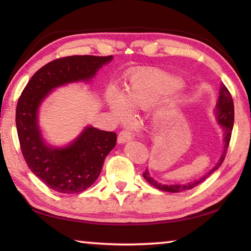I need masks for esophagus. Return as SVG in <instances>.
<instances>
[{"mask_svg": "<svg viewBox=\"0 0 251 251\" xmlns=\"http://www.w3.org/2000/svg\"><path fill=\"white\" fill-rule=\"evenodd\" d=\"M132 138V134L131 131L129 130H122L119 136H117V141H119L120 143H124V142H127L129 141Z\"/></svg>", "mask_w": 251, "mask_h": 251, "instance_id": "esophagus-1", "label": "esophagus"}]
</instances>
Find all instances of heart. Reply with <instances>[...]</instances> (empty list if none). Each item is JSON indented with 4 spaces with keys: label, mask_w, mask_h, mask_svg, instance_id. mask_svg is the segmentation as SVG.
<instances>
[{
    "label": "heart",
    "mask_w": 251,
    "mask_h": 251,
    "mask_svg": "<svg viewBox=\"0 0 251 251\" xmlns=\"http://www.w3.org/2000/svg\"><path fill=\"white\" fill-rule=\"evenodd\" d=\"M181 82L170 78L154 69H136L127 78L124 94L110 90L106 101L113 114L122 121L129 117L130 111H147L178 92ZM182 101L174 99L159 106L155 114L157 125L165 126L172 123L178 115Z\"/></svg>",
    "instance_id": "obj_1"
}]
</instances>
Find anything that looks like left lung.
Segmentation results:
<instances>
[{
    "label": "left lung",
    "instance_id": "8db88e82",
    "mask_svg": "<svg viewBox=\"0 0 251 251\" xmlns=\"http://www.w3.org/2000/svg\"><path fill=\"white\" fill-rule=\"evenodd\" d=\"M215 113H216V117H217L218 122H219V124L222 126L223 132H225V147H223V151H222V154L220 156V159L215 165L214 168L209 170V172H208L205 176H202V177L199 181H194V182H190V183H186V184H169V185L161 184V183L156 182V181L151 177L148 170H146V172L143 173V178H145L151 185H153L154 188H156L158 190L170 192V193H178V192H182V191L193 189L194 186L201 183L202 181L209 177V176L212 173L216 172V170L221 166L223 161H225V158H226L227 148H228V145H230L232 130H233V125H234V103H233V99H232L231 93L228 92V89L226 87L225 84L221 85L219 100H218V102H217Z\"/></svg>",
    "mask_w": 251,
    "mask_h": 251
}]
</instances>
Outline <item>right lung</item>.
<instances>
[{
  "instance_id": "obj_1",
  "label": "right lung",
  "mask_w": 251,
  "mask_h": 251,
  "mask_svg": "<svg viewBox=\"0 0 251 251\" xmlns=\"http://www.w3.org/2000/svg\"><path fill=\"white\" fill-rule=\"evenodd\" d=\"M112 56H68L42 67L30 78L16 108V127L25 161L37 178L59 193L75 194L99 177L105 156L116 145L113 131L86 127L62 149L46 146L37 125V109L50 90L67 83L87 81Z\"/></svg>"
}]
</instances>
